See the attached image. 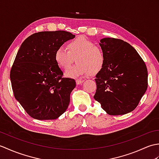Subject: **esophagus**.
<instances>
[{"label": "esophagus", "instance_id": "esophagus-1", "mask_svg": "<svg viewBox=\"0 0 159 159\" xmlns=\"http://www.w3.org/2000/svg\"><path fill=\"white\" fill-rule=\"evenodd\" d=\"M85 80H83V79H78L76 80V83L77 85H80V84H82Z\"/></svg>", "mask_w": 159, "mask_h": 159}]
</instances>
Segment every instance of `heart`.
Here are the masks:
<instances>
[{"mask_svg":"<svg viewBox=\"0 0 159 159\" xmlns=\"http://www.w3.org/2000/svg\"><path fill=\"white\" fill-rule=\"evenodd\" d=\"M67 48L59 46L55 52V61L61 69L68 68L75 59L76 64L66 71V77L75 79L89 74L94 75L102 69L105 62L102 50L85 37H78L70 41Z\"/></svg>","mask_w":159,"mask_h":159,"instance_id":"heart-1","label":"heart"}]
</instances>
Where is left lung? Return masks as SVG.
<instances>
[{"instance_id":"1","label":"left lung","mask_w":159,"mask_h":159,"mask_svg":"<svg viewBox=\"0 0 159 159\" xmlns=\"http://www.w3.org/2000/svg\"><path fill=\"white\" fill-rule=\"evenodd\" d=\"M99 44L105 57L96 74L93 98L111 116L124 115L137 107L148 88V70L137 50L123 40L104 38Z\"/></svg>"}]
</instances>
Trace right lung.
I'll use <instances>...</instances> for the list:
<instances>
[{
	"label": "right lung",
	"mask_w": 159,
	"mask_h": 159,
	"mask_svg": "<svg viewBox=\"0 0 159 159\" xmlns=\"http://www.w3.org/2000/svg\"><path fill=\"white\" fill-rule=\"evenodd\" d=\"M74 38L64 31H42L29 36L20 47L10 79L16 100L34 119L55 120L68 107L76 82L62 77L55 52Z\"/></svg>",
	"instance_id": "add662e5"
}]
</instances>
